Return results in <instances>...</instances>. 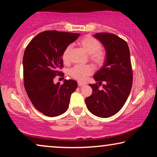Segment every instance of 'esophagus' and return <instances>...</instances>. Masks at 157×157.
<instances>
[{
    "label": "esophagus",
    "instance_id": "34e87169",
    "mask_svg": "<svg viewBox=\"0 0 157 157\" xmlns=\"http://www.w3.org/2000/svg\"><path fill=\"white\" fill-rule=\"evenodd\" d=\"M78 85L79 87H81V86H85L86 83L83 82H78Z\"/></svg>",
    "mask_w": 157,
    "mask_h": 157
}]
</instances>
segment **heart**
<instances>
[{"label": "heart", "instance_id": "obj_1", "mask_svg": "<svg viewBox=\"0 0 157 157\" xmlns=\"http://www.w3.org/2000/svg\"><path fill=\"white\" fill-rule=\"evenodd\" d=\"M78 45L81 47L88 54L90 60L96 65L101 66L106 59V53L101 49V44L97 39L91 36H86L78 41ZM71 46H68L64 50L62 59L64 63H67L69 60V53ZM94 72V68L90 65L76 66L69 71V75L79 81H85L86 78Z\"/></svg>", "mask_w": 157, "mask_h": 157}]
</instances>
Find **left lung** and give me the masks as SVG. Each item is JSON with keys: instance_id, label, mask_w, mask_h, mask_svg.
<instances>
[{"instance_id": "8db88e82", "label": "left lung", "mask_w": 157, "mask_h": 157, "mask_svg": "<svg viewBox=\"0 0 157 157\" xmlns=\"http://www.w3.org/2000/svg\"><path fill=\"white\" fill-rule=\"evenodd\" d=\"M104 46L106 59L94 76L98 83L89 84L92 94L86 98L87 109L96 117L108 118L119 112L129 95L133 82L130 51L128 44L115 34L99 33L94 35ZM102 85L99 89L98 85Z\"/></svg>"}]
</instances>
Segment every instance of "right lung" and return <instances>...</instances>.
Segmentation results:
<instances>
[{
  "label": "right lung",
  "mask_w": 157,
  "mask_h": 157,
  "mask_svg": "<svg viewBox=\"0 0 157 157\" xmlns=\"http://www.w3.org/2000/svg\"><path fill=\"white\" fill-rule=\"evenodd\" d=\"M79 33L46 31L38 34L25 48L23 59V80L26 93L34 107L47 117H57L68 109L71 95L78 83L64 80L55 83L56 75L62 76V55Z\"/></svg>",
  "instance_id": "obj_1"
}]
</instances>
